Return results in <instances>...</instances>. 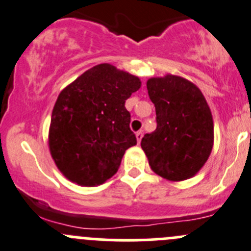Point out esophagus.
<instances>
[{
	"label": "esophagus",
	"instance_id": "34e87169",
	"mask_svg": "<svg viewBox=\"0 0 251 251\" xmlns=\"http://www.w3.org/2000/svg\"><path fill=\"white\" fill-rule=\"evenodd\" d=\"M142 136H143L142 131H137V132H136V138H137L138 143H140L141 140H142Z\"/></svg>",
	"mask_w": 251,
	"mask_h": 251
}]
</instances>
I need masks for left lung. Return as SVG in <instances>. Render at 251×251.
<instances>
[{
  "mask_svg": "<svg viewBox=\"0 0 251 251\" xmlns=\"http://www.w3.org/2000/svg\"><path fill=\"white\" fill-rule=\"evenodd\" d=\"M155 106L157 128L146 133L141 147L155 174L170 181L193 177L207 162L213 147V120L200 89L179 76L147 81Z\"/></svg>",
  "mask_w": 251,
  "mask_h": 251,
  "instance_id": "1",
  "label": "left lung"
}]
</instances>
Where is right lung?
<instances>
[{"mask_svg":"<svg viewBox=\"0 0 251 251\" xmlns=\"http://www.w3.org/2000/svg\"><path fill=\"white\" fill-rule=\"evenodd\" d=\"M140 87L138 77L100 64L58 94L49 147L67 179L82 186H96L118 172L125 151L137 143L125 101Z\"/></svg>","mask_w":251,"mask_h":251,"instance_id":"add662e5","label":"right lung"}]
</instances>
